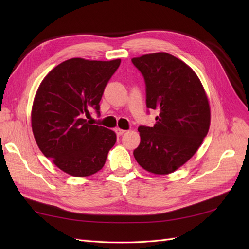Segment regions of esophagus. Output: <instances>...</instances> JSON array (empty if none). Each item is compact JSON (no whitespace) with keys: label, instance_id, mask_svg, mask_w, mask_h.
<instances>
[{"label":"esophagus","instance_id":"obj_1","mask_svg":"<svg viewBox=\"0 0 249 249\" xmlns=\"http://www.w3.org/2000/svg\"><path fill=\"white\" fill-rule=\"evenodd\" d=\"M115 132H116V134L118 135V136H122V135H124L126 131L122 130V129H119V127H116V129H115Z\"/></svg>","mask_w":249,"mask_h":249}]
</instances>
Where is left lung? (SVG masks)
Wrapping results in <instances>:
<instances>
[{
	"mask_svg": "<svg viewBox=\"0 0 249 249\" xmlns=\"http://www.w3.org/2000/svg\"><path fill=\"white\" fill-rule=\"evenodd\" d=\"M146 85V106L159 111L154 126H139L134 157L154 175H169L189 161L207 136L211 110L199 78L189 65L168 53L132 59Z\"/></svg>",
	"mask_w": 249,
	"mask_h": 249,
	"instance_id": "obj_1",
	"label": "left lung"
}]
</instances>
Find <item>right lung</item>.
Listing matches in <instances>:
<instances>
[{
  "label": "right lung",
  "instance_id": "1",
  "mask_svg": "<svg viewBox=\"0 0 249 249\" xmlns=\"http://www.w3.org/2000/svg\"><path fill=\"white\" fill-rule=\"evenodd\" d=\"M120 59L97 61L71 58L54 67L35 93L31 125L41 153L72 177H89L100 171L116 134L91 124L85 115L100 113V102Z\"/></svg>",
  "mask_w": 249,
  "mask_h": 249
}]
</instances>
